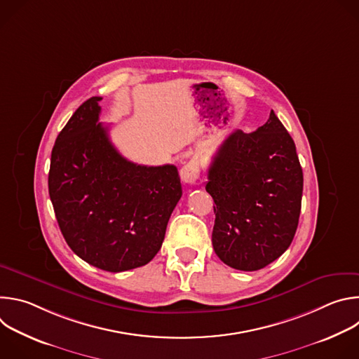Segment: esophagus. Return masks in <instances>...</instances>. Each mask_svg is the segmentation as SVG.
<instances>
[{
    "label": "esophagus",
    "mask_w": 359,
    "mask_h": 359,
    "mask_svg": "<svg viewBox=\"0 0 359 359\" xmlns=\"http://www.w3.org/2000/svg\"><path fill=\"white\" fill-rule=\"evenodd\" d=\"M180 175H182L183 182L194 183L198 179V176H200V163H198V161L196 158H193L189 162H186L182 166Z\"/></svg>",
    "instance_id": "34e87169"
}]
</instances>
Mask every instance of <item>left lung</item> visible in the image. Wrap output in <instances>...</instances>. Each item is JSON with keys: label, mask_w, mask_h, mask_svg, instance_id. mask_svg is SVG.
I'll use <instances>...</instances> for the list:
<instances>
[{"label": "left lung", "mask_w": 359, "mask_h": 359, "mask_svg": "<svg viewBox=\"0 0 359 359\" xmlns=\"http://www.w3.org/2000/svg\"><path fill=\"white\" fill-rule=\"evenodd\" d=\"M215 200L212 243L231 269H264L290 247L299 219L302 169L292 137L270 112L255 132L236 130L209 169Z\"/></svg>", "instance_id": "8db88e82"}]
</instances>
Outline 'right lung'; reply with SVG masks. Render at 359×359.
I'll return each instance as SVG.
<instances>
[{
	"label": "right lung",
	"mask_w": 359,
	"mask_h": 359,
	"mask_svg": "<svg viewBox=\"0 0 359 359\" xmlns=\"http://www.w3.org/2000/svg\"><path fill=\"white\" fill-rule=\"evenodd\" d=\"M100 99L85 100L60 132L48 189L71 250L93 267L121 273L158 254L182 184L173 165L142 166L121 155L99 123Z\"/></svg>",
	"instance_id": "obj_1"
}]
</instances>
